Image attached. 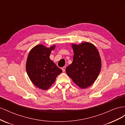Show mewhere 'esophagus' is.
<instances>
[{"label": "esophagus", "instance_id": "esophagus-1", "mask_svg": "<svg viewBox=\"0 0 125 125\" xmlns=\"http://www.w3.org/2000/svg\"><path fill=\"white\" fill-rule=\"evenodd\" d=\"M66 67L65 66H64V67H62V71L63 72H65V70H66Z\"/></svg>", "mask_w": 125, "mask_h": 125}]
</instances>
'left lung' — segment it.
<instances>
[{"label":"left lung","mask_w":125,"mask_h":125,"mask_svg":"<svg viewBox=\"0 0 125 125\" xmlns=\"http://www.w3.org/2000/svg\"><path fill=\"white\" fill-rule=\"evenodd\" d=\"M74 55L73 62L66 72L74 83L81 89L93 84L101 69L102 62L95 45L89 42L71 44Z\"/></svg>","instance_id":"obj_1"}]
</instances>
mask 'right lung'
Listing matches in <instances>:
<instances>
[{"label": "right lung", "instance_id": "1", "mask_svg": "<svg viewBox=\"0 0 125 125\" xmlns=\"http://www.w3.org/2000/svg\"><path fill=\"white\" fill-rule=\"evenodd\" d=\"M56 47H47L43 45H36L30 51L26 63V70L30 80L42 90L48 89L62 72L51 60V52Z\"/></svg>", "mask_w": 125, "mask_h": 125}]
</instances>
